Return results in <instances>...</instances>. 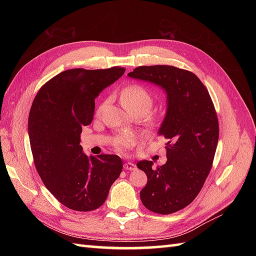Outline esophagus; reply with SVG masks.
<instances>
[{"label": "esophagus", "mask_w": 256, "mask_h": 256, "mask_svg": "<svg viewBox=\"0 0 256 256\" xmlns=\"http://www.w3.org/2000/svg\"><path fill=\"white\" fill-rule=\"evenodd\" d=\"M124 168L125 170H131V171H134V170L136 168V166L134 164H132V162H126L125 164H124Z\"/></svg>", "instance_id": "esophagus-1"}]
</instances>
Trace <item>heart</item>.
<instances>
[{
	"mask_svg": "<svg viewBox=\"0 0 256 256\" xmlns=\"http://www.w3.org/2000/svg\"><path fill=\"white\" fill-rule=\"evenodd\" d=\"M108 100L109 99H106L104 102L98 106L96 110L97 114L102 112V108L108 102ZM120 102L122 106L134 116L140 115L146 116L148 118H154V114L150 111L154 104V96L150 90H148L142 84H130L124 88L120 94ZM113 143L118 150L126 152L134 145L136 136L132 134H122L115 136Z\"/></svg>",
	"mask_w": 256,
	"mask_h": 256,
	"instance_id": "obj_1",
	"label": "heart"
}]
</instances>
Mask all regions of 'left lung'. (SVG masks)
<instances>
[{
	"instance_id": "obj_1",
	"label": "left lung",
	"mask_w": 256,
	"mask_h": 256,
	"mask_svg": "<svg viewBox=\"0 0 256 256\" xmlns=\"http://www.w3.org/2000/svg\"><path fill=\"white\" fill-rule=\"evenodd\" d=\"M152 82L168 94V110L159 134L168 140L166 164L136 166L147 175L140 192L150 212L170 214L188 206L203 188L210 172L219 138V122L210 95L198 76L168 65L140 66L128 74Z\"/></svg>"
}]
</instances>
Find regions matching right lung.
Instances as JSON below:
<instances>
[{"instance_id":"right-lung-1","label":"right lung","mask_w":256,"mask_h":256,"mask_svg":"<svg viewBox=\"0 0 256 256\" xmlns=\"http://www.w3.org/2000/svg\"><path fill=\"white\" fill-rule=\"evenodd\" d=\"M125 70L68 69L46 82L30 106L28 129L37 173L54 198L72 210L99 208L122 173L118 154H84L80 134L92 120L95 98Z\"/></svg>"}]
</instances>
